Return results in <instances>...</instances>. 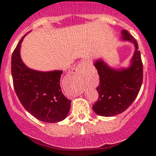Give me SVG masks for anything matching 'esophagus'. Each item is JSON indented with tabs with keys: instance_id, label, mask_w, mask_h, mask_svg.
I'll return each mask as SVG.
<instances>
[{
	"instance_id": "obj_1",
	"label": "esophagus",
	"mask_w": 156,
	"mask_h": 156,
	"mask_svg": "<svg viewBox=\"0 0 156 156\" xmlns=\"http://www.w3.org/2000/svg\"><path fill=\"white\" fill-rule=\"evenodd\" d=\"M87 66H88V63H87L86 61H81V62L77 64L76 67L73 69V73L78 75L83 74Z\"/></svg>"
}]
</instances>
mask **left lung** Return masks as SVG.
<instances>
[{
	"mask_svg": "<svg viewBox=\"0 0 156 156\" xmlns=\"http://www.w3.org/2000/svg\"><path fill=\"white\" fill-rule=\"evenodd\" d=\"M122 39L129 41L135 46L129 67L113 69L102 59L94 64L100 83L97 87L99 98L92 108L98 115L103 117H112L125 112L135 101L142 84L143 64L136 40L127 30L122 31Z\"/></svg>",
	"mask_w": 156,
	"mask_h": 156,
	"instance_id": "obj_1",
	"label": "left lung"
}]
</instances>
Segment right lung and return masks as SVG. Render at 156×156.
I'll return each mask as SVG.
<instances>
[{
	"instance_id": "add662e5",
	"label": "right lung",
	"mask_w": 156,
	"mask_h": 156,
	"mask_svg": "<svg viewBox=\"0 0 156 156\" xmlns=\"http://www.w3.org/2000/svg\"><path fill=\"white\" fill-rule=\"evenodd\" d=\"M25 36L12 55V76L16 94L27 112L39 120L51 123L62 121L67 117L71 104L60 87L63 71L40 72L26 67L20 54Z\"/></svg>"
}]
</instances>
